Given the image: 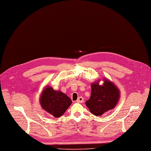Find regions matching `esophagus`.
Listing matches in <instances>:
<instances>
[{
  "label": "esophagus",
  "instance_id": "1",
  "mask_svg": "<svg viewBox=\"0 0 151 151\" xmlns=\"http://www.w3.org/2000/svg\"><path fill=\"white\" fill-rule=\"evenodd\" d=\"M76 101L78 103H82L84 101V99H83V97H79L78 98V99H77Z\"/></svg>",
  "mask_w": 151,
  "mask_h": 151
}]
</instances>
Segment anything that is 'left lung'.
Returning <instances> with one entry per match:
<instances>
[{
  "instance_id": "1",
  "label": "left lung",
  "mask_w": 151,
  "mask_h": 151,
  "mask_svg": "<svg viewBox=\"0 0 151 151\" xmlns=\"http://www.w3.org/2000/svg\"><path fill=\"white\" fill-rule=\"evenodd\" d=\"M91 98L86 105L92 114L100 116L114 109L120 96L118 88L113 83L105 80L102 86L96 82L91 85Z\"/></svg>"
}]
</instances>
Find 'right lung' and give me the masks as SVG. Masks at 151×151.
Returning <instances> with one entry per match:
<instances>
[{"label": "right lung", "mask_w": 151, "mask_h": 151, "mask_svg": "<svg viewBox=\"0 0 151 151\" xmlns=\"http://www.w3.org/2000/svg\"><path fill=\"white\" fill-rule=\"evenodd\" d=\"M40 103L44 110L55 117H59L71 105L72 101L63 92L47 87L42 92Z\"/></svg>", "instance_id": "1"}]
</instances>
